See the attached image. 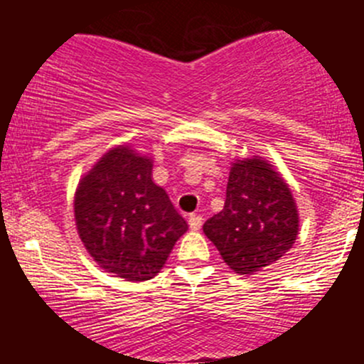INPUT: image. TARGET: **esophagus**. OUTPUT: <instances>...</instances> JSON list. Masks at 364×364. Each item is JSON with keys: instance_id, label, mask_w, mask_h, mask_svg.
Returning <instances> with one entry per match:
<instances>
[{"instance_id": "obj_1", "label": "esophagus", "mask_w": 364, "mask_h": 364, "mask_svg": "<svg viewBox=\"0 0 364 364\" xmlns=\"http://www.w3.org/2000/svg\"><path fill=\"white\" fill-rule=\"evenodd\" d=\"M188 225H190V229H192V230H199L200 225H203V216L192 213V215L188 216Z\"/></svg>"}]
</instances>
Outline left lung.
Wrapping results in <instances>:
<instances>
[{"mask_svg":"<svg viewBox=\"0 0 364 364\" xmlns=\"http://www.w3.org/2000/svg\"><path fill=\"white\" fill-rule=\"evenodd\" d=\"M203 230L234 273L250 277L294 247L299 213L274 165L252 155L232 161L223 209Z\"/></svg>","mask_w":364,"mask_h":364,"instance_id":"8db88e82","label":"left lung"}]
</instances>
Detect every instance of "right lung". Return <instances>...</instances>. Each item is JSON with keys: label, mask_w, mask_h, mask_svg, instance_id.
Wrapping results in <instances>:
<instances>
[{"label": "right lung", "mask_w": 364, "mask_h": 364, "mask_svg": "<svg viewBox=\"0 0 364 364\" xmlns=\"http://www.w3.org/2000/svg\"><path fill=\"white\" fill-rule=\"evenodd\" d=\"M77 232L95 262L128 282L160 273L188 230L167 192L153 181V159L119 144L80 178L73 197Z\"/></svg>", "instance_id": "right-lung-1"}]
</instances>
